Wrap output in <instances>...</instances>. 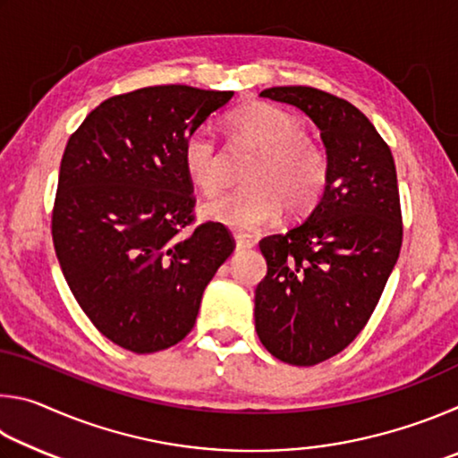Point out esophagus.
Masks as SVG:
<instances>
[{
  "mask_svg": "<svg viewBox=\"0 0 458 458\" xmlns=\"http://www.w3.org/2000/svg\"><path fill=\"white\" fill-rule=\"evenodd\" d=\"M234 240H236V248H238V250H240V248H252V246H254V238H252V236L236 234Z\"/></svg>",
  "mask_w": 458,
  "mask_h": 458,
  "instance_id": "1",
  "label": "esophagus"
}]
</instances>
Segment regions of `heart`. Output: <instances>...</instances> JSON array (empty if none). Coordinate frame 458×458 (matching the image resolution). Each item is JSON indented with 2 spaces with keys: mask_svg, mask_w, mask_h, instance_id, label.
<instances>
[{
  "mask_svg": "<svg viewBox=\"0 0 458 458\" xmlns=\"http://www.w3.org/2000/svg\"><path fill=\"white\" fill-rule=\"evenodd\" d=\"M240 141L259 151L246 175L248 188L222 191L199 208L201 218L238 232H252L283 212L303 216L321 199L329 180V159L319 143L305 137V125L284 108L250 103L230 114ZM222 155L216 135L198 129L185 139L183 167L204 193L220 185Z\"/></svg>",
  "mask_w": 458,
  "mask_h": 458,
  "instance_id": "heart-1",
  "label": "heart"
}]
</instances>
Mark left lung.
Masks as SVG:
<instances>
[{
  "label": "left lung",
  "instance_id": "1",
  "mask_svg": "<svg viewBox=\"0 0 458 458\" xmlns=\"http://www.w3.org/2000/svg\"><path fill=\"white\" fill-rule=\"evenodd\" d=\"M260 97L301 108L319 127L329 159L313 212L286 234L260 240L268 270L254 291L262 345L291 366H315L360 335L400 257L396 165L347 100L311 87H273Z\"/></svg>",
  "mask_w": 458,
  "mask_h": 458
}]
</instances>
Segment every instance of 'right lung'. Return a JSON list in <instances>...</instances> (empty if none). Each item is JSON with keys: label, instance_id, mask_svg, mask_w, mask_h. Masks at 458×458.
I'll list each match as a JSON object with an SVG mask.
<instances>
[{"label": "right lung", "instance_id": "right-lung-1", "mask_svg": "<svg viewBox=\"0 0 458 458\" xmlns=\"http://www.w3.org/2000/svg\"><path fill=\"white\" fill-rule=\"evenodd\" d=\"M232 90L185 84L106 98L68 139L52 210L62 275L92 325L135 353L191 331L201 294L234 238L220 224L193 230L183 145Z\"/></svg>", "mask_w": 458, "mask_h": 458}]
</instances>
